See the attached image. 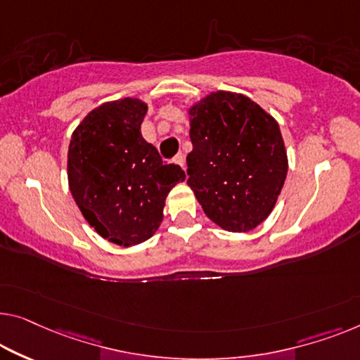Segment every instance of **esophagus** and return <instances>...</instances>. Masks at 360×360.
I'll use <instances>...</instances> for the list:
<instances>
[{"instance_id":"1","label":"esophagus","mask_w":360,"mask_h":360,"mask_svg":"<svg viewBox=\"0 0 360 360\" xmlns=\"http://www.w3.org/2000/svg\"><path fill=\"white\" fill-rule=\"evenodd\" d=\"M173 162H174L176 165H179L182 169H186V158H184V155H182V153H178V155H176Z\"/></svg>"}]
</instances>
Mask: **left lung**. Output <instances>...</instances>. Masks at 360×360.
<instances>
[{"label": "left lung", "instance_id": "left-lung-1", "mask_svg": "<svg viewBox=\"0 0 360 360\" xmlns=\"http://www.w3.org/2000/svg\"><path fill=\"white\" fill-rule=\"evenodd\" d=\"M192 152L187 184L202 210L229 233L270 217L288 174L280 124L243 94L218 90L187 110Z\"/></svg>", "mask_w": 360, "mask_h": 360}]
</instances>
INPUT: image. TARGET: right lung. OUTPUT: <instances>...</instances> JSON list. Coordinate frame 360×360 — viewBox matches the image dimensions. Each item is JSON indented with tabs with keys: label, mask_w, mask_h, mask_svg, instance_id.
Instances as JSON below:
<instances>
[{
	"label": "right lung",
	"mask_w": 360,
	"mask_h": 360,
	"mask_svg": "<svg viewBox=\"0 0 360 360\" xmlns=\"http://www.w3.org/2000/svg\"><path fill=\"white\" fill-rule=\"evenodd\" d=\"M147 110L132 96L96 106L74 129L68 150L69 191L79 210L101 238L122 248L157 233L166 195L186 179L142 137Z\"/></svg>",
	"instance_id": "1"
}]
</instances>
